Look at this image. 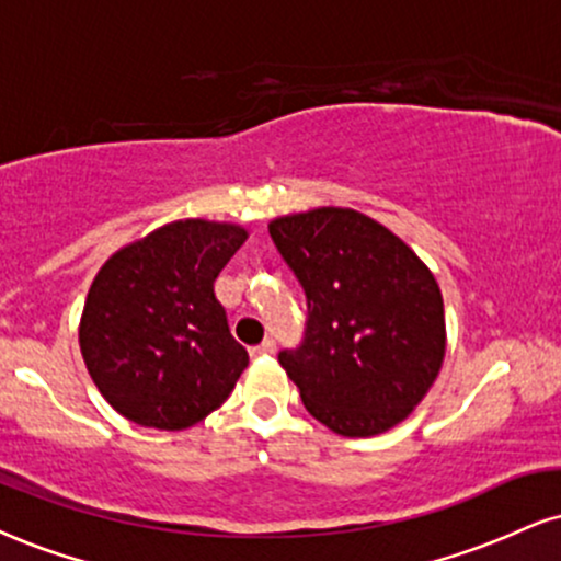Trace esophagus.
Listing matches in <instances>:
<instances>
[{
	"label": "esophagus",
	"mask_w": 561,
	"mask_h": 561,
	"mask_svg": "<svg viewBox=\"0 0 561 561\" xmlns=\"http://www.w3.org/2000/svg\"><path fill=\"white\" fill-rule=\"evenodd\" d=\"M274 350H276V342H274V340H263L261 345L251 347V355H253V357H261V355H272Z\"/></svg>",
	"instance_id": "34e87169"
}]
</instances>
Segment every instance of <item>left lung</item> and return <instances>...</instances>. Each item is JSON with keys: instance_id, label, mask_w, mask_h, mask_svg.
Here are the masks:
<instances>
[{"instance_id": "obj_1", "label": "left lung", "mask_w": 561, "mask_h": 561, "mask_svg": "<svg viewBox=\"0 0 561 561\" xmlns=\"http://www.w3.org/2000/svg\"><path fill=\"white\" fill-rule=\"evenodd\" d=\"M308 300L300 347L279 363L302 404L340 436H376L415 410L447 350L434 274L370 216L323 206L268 225Z\"/></svg>"}]
</instances>
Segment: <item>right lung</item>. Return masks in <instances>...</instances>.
Here are the masks:
<instances>
[{
  "instance_id": "1",
  "label": "right lung",
  "mask_w": 561,
  "mask_h": 561,
  "mask_svg": "<svg viewBox=\"0 0 561 561\" xmlns=\"http://www.w3.org/2000/svg\"><path fill=\"white\" fill-rule=\"evenodd\" d=\"M248 232L180 219L99 268L80 316V353L104 400L138 426L182 431L227 400L248 366L214 282Z\"/></svg>"
}]
</instances>
